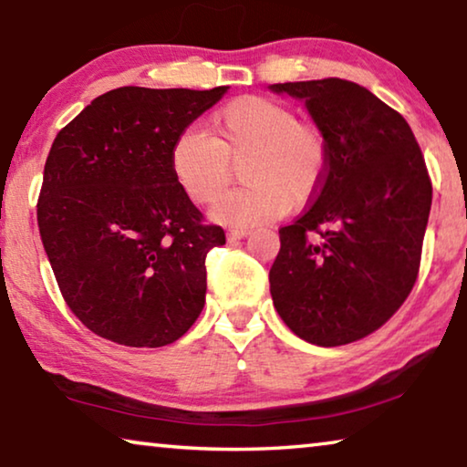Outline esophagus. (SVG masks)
I'll list each match as a JSON object with an SVG mask.
<instances>
[{
  "label": "esophagus",
  "mask_w": 467,
  "mask_h": 467,
  "mask_svg": "<svg viewBox=\"0 0 467 467\" xmlns=\"http://www.w3.org/2000/svg\"><path fill=\"white\" fill-rule=\"evenodd\" d=\"M247 234H249L247 228H231L226 236H228V241H239V239H245Z\"/></svg>",
  "instance_id": "obj_1"
}]
</instances>
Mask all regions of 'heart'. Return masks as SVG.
Masks as SVG:
<instances>
[{
    "instance_id": "b5f03b06",
    "label": "heart",
    "mask_w": 467,
    "mask_h": 467,
    "mask_svg": "<svg viewBox=\"0 0 467 467\" xmlns=\"http://www.w3.org/2000/svg\"><path fill=\"white\" fill-rule=\"evenodd\" d=\"M212 137L186 129L169 150V167L182 192L196 205H212L228 188L234 167L243 186L213 207L226 224L275 220L305 209L324 192L332 169L330 137L290 105L258 95L228 101L209 118Z\"/></svg>"
}]
</instances>
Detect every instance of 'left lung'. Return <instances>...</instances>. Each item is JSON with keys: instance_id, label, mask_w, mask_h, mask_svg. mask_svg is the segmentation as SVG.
I'll use <instances>...</instances> for the list:
<instances>
[{"instance_id": "8db88e82", "label": "left lung", "mask_w": 467, "mask_h": 467, "mask_svg": "<svg viewBox=\"0 0 467 467\" xmlns=\"http://www.w3.org/2000/svg\"><path fill=\"white\" fill-rule=\"evenodd\" d=\"M306 105L330 137L324 192L292 224L268 281L285 326L319 347L368 337L419 277L431 180L402 114L340 78L271 84Z\"/></svg>"}]
</instances>
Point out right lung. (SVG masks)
Returning <instances> with one entry per match:
<instances>
[{
  "label": "right lung",
  "instance_id": "right-lung-1",
  "mask_svg": "<svg viewBox=\"0 0 467 467\" xmlns=\"http://www.w3.org/2000/svg\"><path fill=\"white\" fill-rule=\"evenodd\" d=\"M226 90L114 88L55 137L39 236L63 300L97 337L152 349L201 315L205 258L226 234L177 186L169 150Z\"/></svg>",
  "mask_w": 467,
  "mask_h": 467
}]
</instances>
